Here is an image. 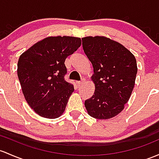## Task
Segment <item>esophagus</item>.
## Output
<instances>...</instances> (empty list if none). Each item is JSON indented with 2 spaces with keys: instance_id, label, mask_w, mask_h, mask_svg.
<instances>
[{
  "instance_id": "obj_1",
  "label": "esophagus",
  "mask_w": 159,
  "mask_h": 159,
  "mask_svg": "<svg viewBox=\"0 0 159 159\" xmlns=\"http://www.w3.org/2000/svg\"><path fill=\"white\" fill-rule=\"evenodd\" d=\"M84 81H85L84 80H82V81H76V84H77V85H78V86H80V85L83 84Z\"/></svg>"
}]
</instances>
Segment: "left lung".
<instances>
[{"label":"left lung","instance_id":"8db88e82","mask_svg":"<svg viewBox=\"0 0 159 159\" xmlns=\"http://www.w3.org/2000/svg\"><path fill=\"white\" fill-rule=\"evenodd\" d=\"M83 49L93 68L95 91L84 106L90 116L109 119L123 110L135 84L137 60L125 46L104 36L82 38Z\"/></svg>","mask_w":159,"mask_h":159}]
</instances>
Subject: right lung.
<instances>
[{
  "label": "right lung",
  "instance_id": "1",
  "mask_svg": "<svg viewBox=\"0 0 159 159\" xmlns=\"http://www.w3.org/2000/svg\"><path fill=\"white\" fill-rule=\"evenodd\" d=\"M81 44L80 38L50 36L20 55L17 75L28 104L43 118H59L65 111L74 87L66 82L65 61Z\"/></svg>",
  "mask_w": 159,
  "mask_h": 159
}]
</instances>
